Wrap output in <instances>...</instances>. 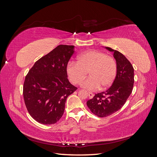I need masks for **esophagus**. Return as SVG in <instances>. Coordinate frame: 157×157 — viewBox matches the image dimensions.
Segmentation results:
<instances>
[{
    "label": "esophagus",
    "mask_w": 157,
    "mask_h": 157,
    "mask_svg": "<svg viewBox=\"0 0 157 157\" xmlns=\"http://www.w3.org/2000/svg\"><path fill=\"white\" fill-rule=\"evenodd\" d=\"M88 94V96H89V98H90V99L94 97V94H93V93H92V92H89Z\"/></svg>",
    "instance_id": "34e87169"
}]
</instances>
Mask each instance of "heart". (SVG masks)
I'll return each mask as SVG.
<instances>
[{
    "instance_id": "heart-1",
    "label": "heart",
    "mask_w": 157,
    "mask_h": 157,
    "mask_svg": "<svg viewBox=\"0 0 157 157\" xmlns=\"http://www.w3.org/2000/svg\"><path fill=\"white\" fill-rule=\"evenodd\" d=\"M67 73L75 84L81 83L88 73L90 77L82 83V86L89 90H95L101 86L105 88L113 82L117 73L116 61L102 52L90 50L79 54L77 63L69 61Z\"/></svg>"
}]
</instances>
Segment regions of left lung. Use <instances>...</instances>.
<instances>
[{
    "instance_id": "obj_1",
    "label": "left lung",
    "mask_w": 157,
    "mask_h": 157,
    "mask_svg": "<svg viewBox=\"0 0 157 157\" xmlns=\"http://www.w3.org/2000/svg\"><path fill=\"white\" fill-rule=\"evenodd\" d=\"M113 52L117 64V73L111 86L105 92L96 94L87 102L92 113L99 117H106L119 110L132 92L134 82V68L126 57L117 50L105 47Z\"/></svg>"
}]
</instances>
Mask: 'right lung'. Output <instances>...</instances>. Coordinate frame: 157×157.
<instances>
[{"instance_id":"obj_1","label":"right lung","mask_w":157,"mask_h":157,"mask_svg":"<svg viewBox=\"0 0 157 157\" xmlns=\"http://www.w3.org/2000/svg\"><path fill=\"white\" fill-rule=\"evenodd\" d=\"M74 46L59 45L36 61L23 84V94L29 115L42 124H52L63 116L67 98L77 87L67 78V65Z\"/></svg>"}]
</instances>
